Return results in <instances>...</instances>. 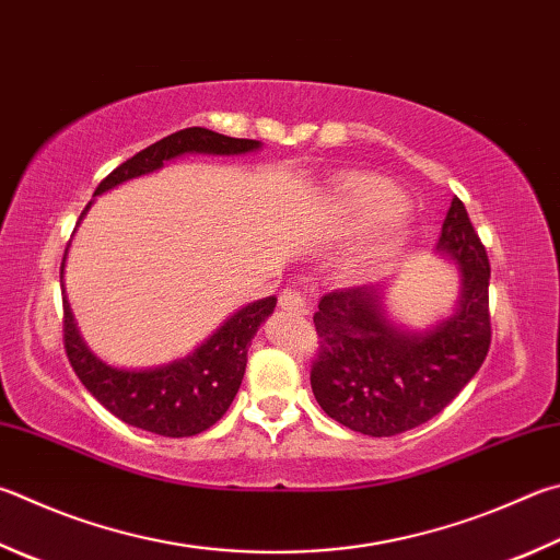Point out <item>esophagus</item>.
Segmentation results:
<instances>
[{"mask_svg":"<svg viewBox=\"0 0 560 560\" xmlns=\"http://www.w3.org/2000/svg\"><path fill=\"white\" fill-rule=\"evenodd\" d=\"M279 306L283 311H291V313H308V299L306 293L299 291V289H283L281 296H279Z\"/></svg>","mask_w":560,"mask_h":560,"instance_id":"obj_1","label":"esophagus"}]
</instances>
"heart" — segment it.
Segmentation results:
<instances>
[{
  "label": "heart",
  "mask_w": 560,
  "mask_h": 560,
  "mask_svg": "<svg viewBox=\"0 0 560 560\" xmlns=\"http://www.w3.org/2000/svg\"><path fill=\"white\" fill-rule=\"evenodd\" d=\"M332 220L348 235L377 222H382L384 230H396L404 220L401 196L389 180L372 174H352L335 188Z\"/></svg>",
  "instance_id": "heart-1"
}]
</instances>
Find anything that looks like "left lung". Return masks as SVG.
Returning a JSON list of instances; mask_svg holds the SVG:
<instances>
[{"label": "left lung", "instance_id": "left-lung-1", "mask_svg": "<svg viewBox=\"0 0 560 560\" xmlns=\"http://www.w3.org/2000/svg\"><path fill=\"white\" fill-rule=\"evenodd\" d=\"M439 249L460 264L463 301L431 332L396 328L368 287L335 289L318 303L311 386L320 409L350 431L384 439L431 421L490 352V259L460 198L443 220Z\"/></svg>", "mask_w": 560, "mask_h": 560}]
</instances>
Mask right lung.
Instances as JSON below:
<instances>
[{"label": "right lung", "instance_id": "obj_1", "mask_svg": "<svg viewBox=\"0 0 560 560\" xmlns=\"http://www.w3.org/2000/svg\"><path fill=\"white\" fill-rule=\"evenodd\" d=\"M254 149H259V141L254 139L225 137L206 127L180 129L119 164L100 180L95 196L129 178L151 174L164 166V161L188 154V151L230 156L247 154ZM88 208L90 206H85V210ZM85 210L80 212V218L85 215ZM273 306H277L273 296L249 303L188 358L171 362L166 368L131 372L109 368L85 348L75 330L68 301L63 299V348L78 380L109 413L141 431L166 435V439H186V435L208 431L230 409L245 377L249 342Z\"/></svg>", "mask_w": 560, "mask_h": 560}]
</instances>
